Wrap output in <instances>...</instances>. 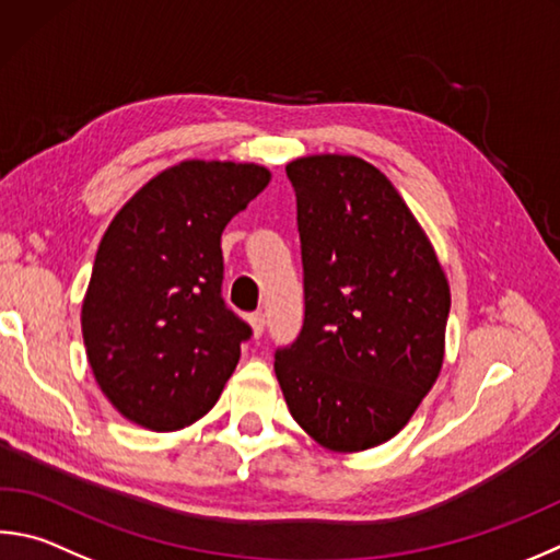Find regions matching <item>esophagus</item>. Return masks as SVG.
Listing matches in <instances>:
<instances>
[{
	"label": "esophagus",
	"mask_w": 560,
	"mask_h": 560,
	"mask_svg": "<svg viewBox=\"0 0 560 560\" xmlns=\"http://www.w3.org/2000/svg\"><path fill=\"white\" fill-rule=\"evenodd\" d=\"M264 325H267V320H264V313H252V315H249V328H252L254 338H261Z\"/></svg>",
	"instance_id": "esophagus-1"
}]
</instances>
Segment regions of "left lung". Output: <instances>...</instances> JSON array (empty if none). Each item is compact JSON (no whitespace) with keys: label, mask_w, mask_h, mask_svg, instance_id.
I'll return each mask as SVG.
<instances>
[{"label":"left lung","mask_w":560,"mask_h":560,"mask_svg":"<svg viewBox=\"0 0 560 560\" xmlns=\"http://www.w3.org/2000/svg\"><path fill=\"white\" fill-rule=\"evenodd\" d=\"M287 176L306 318L273 372L315 443L360 453L394 439L439 380L448 277L399 190L364 159L301 156Z\"/></svg>","instance_id":"8db88e82"}]
</instances>
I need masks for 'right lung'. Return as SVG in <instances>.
Here are the masks:
<instances>
[{
  "instance_id": "1",
  "label": "right lung",
  "mask_w": 560,
  "mask_h": 560,
  "mask_svg": "<svg viewBox=\"0 0 560 560\" xmlns=\"http://www.w3.org/2000/svg\"><path fill=\"white\" fill-rule=\"evenodd\" d=\"M269 180L259 164L188 159L112 218L80 325L95 382L127 421L180 431L220 399L249 338L220 299V237Z\"/></svg>"
}]
</instances>
